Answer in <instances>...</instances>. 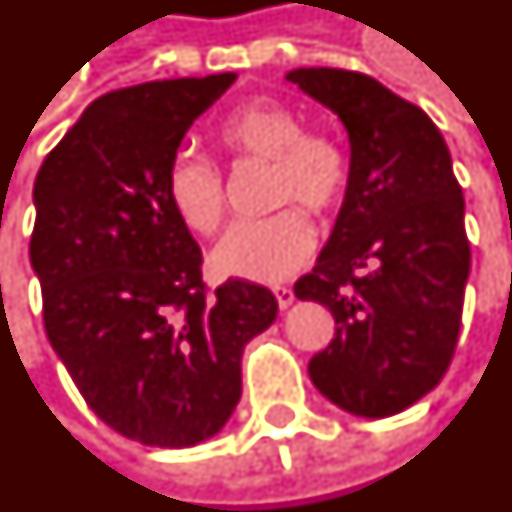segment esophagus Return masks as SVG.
I'll list each match as a JSON object with an SVG mask.
<instances>
[{
  "instance_id": "obj_1",
  "label": "esophagus",
  "mask_w": 512,
  "mask_h": 512,
  "mask_svg": "<svg viewBox=\"0 0 512 512\" xmlns=\"http://www.w3.org/2000/svg\"><path fill=\"white\" fill-rule=\"evenodd\" d=\"M274 296H277V305H280V310H288V307L293 305L291 288H274Z\"/></svg>"
}]
</instances>
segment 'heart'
Listing matches in <instances>:
<instances>
[{
    "label": "heart",
    "mask_w": 512,
    "mask_h": 512,
    "mask_svg": "<svg viewBox=\"0 0 512 512\" xmlns=\"http://www.w3.org/2000/svg\"><path fill=\"white\" fill-rule=\"evenodd\" d=\"M224 152L271 163V202H299L310 213H330L349 188V155L343 144L321 130H302L299 113L274 99H257L224 116L216 127ZM166 196L174 213L194 232H213L224 219L221 174L205 157L180 152L166 169ZM316 232L299 207L260 221H238L210 252L221 277L246 282L288 280L313 255Z\"/></svg>",
    "instance_id": "1"
}]
</instances>
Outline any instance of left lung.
Returning a JSON list of instances; mask_svg holds the SVG:
<instances>
[{
    "mask_svg": "<svg viewBox=\"0 0 512 512\" xmlns=\"http://www.w3.org/2000/svg\"><path fill=\"white\" fill-rule=\"evenodd\" d=\"M285 80L341 119L349 188L310 274L293 285L335 318L310 380L346 413L385 418L430 393L455 355L471 252L463 191L421 107L357 71Z\"/></svg>",
    "mask_w": 512,
    "mask_h": 512,
    "instance_id": "8db88e82",
    "label": "left lung"
}]
</instances>
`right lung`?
Returning a JSON list of instances; mask_svg holds the SVG:
<instances>
[{
    "instance_id": "add662e5",
    "label": "right lung",
    "mask_w": 512,
    "mask_h": 512,
    "mask_svg": "<svg viewBox=\"0 0 512 512\" xmlns=\"http://www.w3.org/2000/svg\"><path fill=\"white\" fill-rule=\"evenodd\" d=\"M238 74L99 96L35 177L30 263L44 327L88 407L130 441L185 449L241 399V355L277 318L274 293L202 282V249L166 196L185 132Z\"/></svg>"
}]
</instances>
